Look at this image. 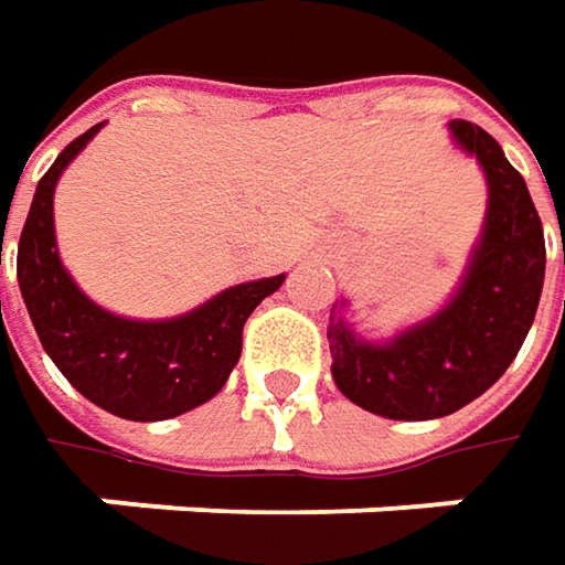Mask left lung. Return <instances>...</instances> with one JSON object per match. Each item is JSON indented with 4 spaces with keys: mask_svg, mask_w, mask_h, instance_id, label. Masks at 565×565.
<instances>
[{
    "mask_svg": "<svg viewBox=\"0 0 565 565\" xmlns=\"http://www.w3.org/2000/svg\"><path fill=\"white\" fill-rule=\"evenodd\" d=\"M446 128L488 182L484 226L456 289L444 308L386 339L361 337L345 317L349 298L333 305L327 327L339 393L393 422L444 418L488 393L519 355L544 289V226L525 179L484 128L466 119Z\"/></svg>",
    "mask_w": 565,
    "mask_h": 565,
    "instance_id": "8db88e82",
    "label": "left lung"
}]
</instances>
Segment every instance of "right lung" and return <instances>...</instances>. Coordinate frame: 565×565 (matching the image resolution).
I'll list each match as a JSON object with an SVG mask.
<instances>
[{
    "label": "right lung",
    "instance_id": "obj_1",
    "mask_svg": "<svg viewBox=\"0 0 565 565\" xmlns=\"http://www.w3.org/2000/svg\"><path fill=\"white\" fill-rule=\"evenodd\" d=\"M106 121L68 143L36 182L18 242V286L43 352L62 377L125 422H166L213 399L242 355V327L286 273L228 286L185 315L138 320L81 292L55 245L53 198L62 172Z\"/></svg>",
    "mask_w": 565,
    "mask_h": 565
}]
</instances>
